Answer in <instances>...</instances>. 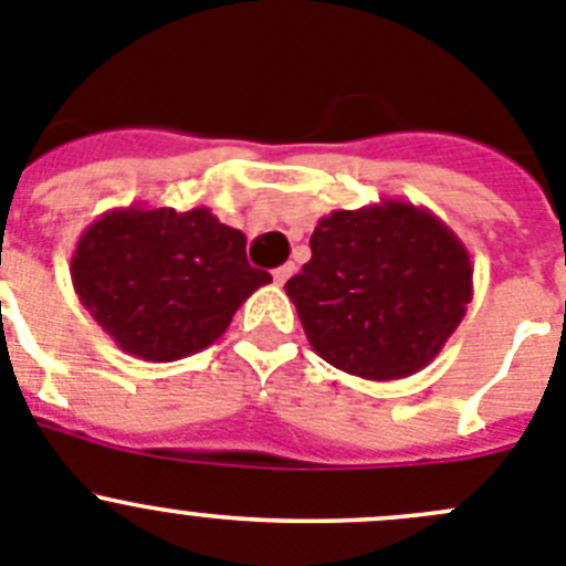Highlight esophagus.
Masks as SVG:
<instances>
[{
	"label": "esophagus",
	"mask_w": 566,
	"mask_h": 566,
	"mask_svg": "<svg viewBox=\"0 0 566 566\" xmlns=\"http://www.w3.org/2000/svg\"><path fill=\"white\" fill-rule=\"evenodd\" d=\"M294 274V263H283V266H277L272 272V277H274V283H277V286H283V283H286L289 277H292Z\"/></svg>",
	"instance_id": "1"
}]
</instances>
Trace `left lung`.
<instances>
[{
  "label": "left lung",
  "instance_id": "left-lung-1",
  "mask_svg": "<svg viewBox=\"0 0 566 566\" xmlns=\"http://www.w3.org/2000/svg\"><path fill=\"white\" fill-rule=\"evenodd\" d=\"M286 294L319 358L364 380H400L428 367L461 325L472 261L433 211L380 199L319 219L311 261Z\"/></svg>",
  "mask_w": 566,
  "mask_h": 566
}]
</instances>
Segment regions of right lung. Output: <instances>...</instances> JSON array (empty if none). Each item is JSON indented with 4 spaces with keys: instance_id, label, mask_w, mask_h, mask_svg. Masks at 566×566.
<instances>
[{
    "instance_id": "obj_1",
    "label": "right lung",
    "mask_w": 566,
    "mask_h": 566,
    "mask_svg": "<svg viewBox=\"0 0 566 566\" xmlns=\"http://www.w3.org/2000/svg\"><path fill=\"white\" fill-rule=\"evenodd\" d=\"M72 283L118 349L169 364L222 338L241 303L272 274L250 266L247 235L206 206H130L83 230Z\"/></svg>"
}]
</instances>
